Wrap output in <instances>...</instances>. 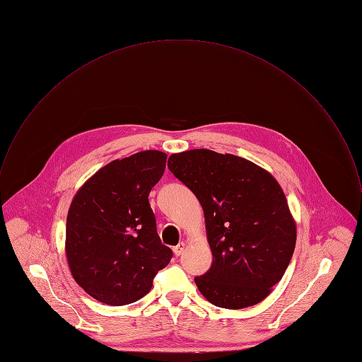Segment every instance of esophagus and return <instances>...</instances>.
<instances>
[{
  "mask_svg": "<svg viewBox=\"0 0 362 362\" xmlns=\"http://www.w3.org/2000/svg\"><path fill=\"white\" fill-rule=\"evenodd\" d=\"M184 250H185V243H178L174 248H173V251H174V254L178 257V255H181L182 252H184Z\"/></svg>",
  "mask_w": 362,
  "mask_h": 362,
  "instance_id": "obj_1",
  "label": "esophagus"
}]
</instances>
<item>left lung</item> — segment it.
Listing matches in <instances>:
<instances>
[{
	"instance_id": "left-lung-1",
	"label": "left lung",
	"mask_w": 362,
	"mask_h": 362,
	"mask_svg": "<svg viewBox=\"0 0 362 362\" xmlns=\"http://www.w3.org/2000/svg\"><path fill=\"white\" fill-rule=\"evenodd\" d=\"M168 168L204 209L214 261L195 276L199 292L225 309L259 303L284 276L296 243L276 180L245 158L208 148L171 154Z\"/></svg>"
}]
</instances>
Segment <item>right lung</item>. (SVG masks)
I'll use <instances>...</instances> for the list:
<instances>
[{"mask_svg": "<svg viewBox=\"0 0 362 362\" xmlns=\"http://www.w3.org/2000/svg\"><path fill=\"white\" fill-rule=\"evenodd\" d=\"M165 160L158 150L114 160L73 198L66 225L69 267L76 282L103 303L139 300L173 257L161 244L148 204Z\"/></svg>", "mask_w": 362, "mask_h": 362, "instance_id": "obj_1", "label": "right lung"}]
</instances>
